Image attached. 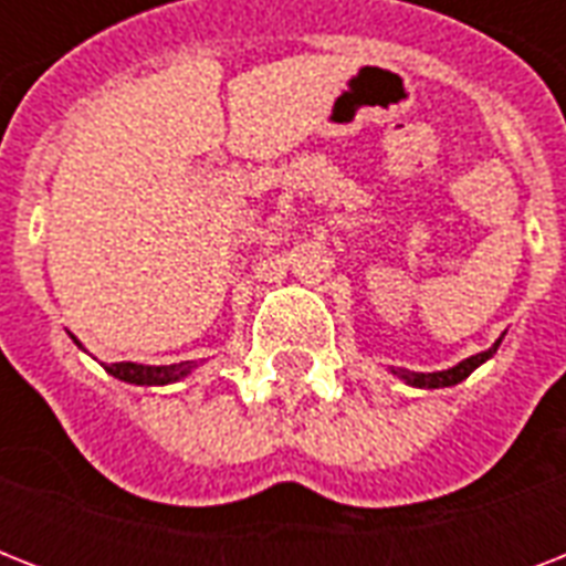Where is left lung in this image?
I'll use <instances>...</instances> for the list:
<instances>
[{
	"mask_svg": "<svg viewBox=\"0 0 566 566\" xmlns=\"http://www.w3.org/2000/svg\"><path fill=\"white\" fill-rule=\"evenodd\" d=\"M500 344H502V337L491 346V349H484V353H479V355H470V358H464V361L455 364V367H449V370L413 373V370H402V367H390V373H394L396 378H402L405 385L420 387V390H434V387H452V385H458V381H464V378L470 376L473 370H479L484 361H491L493 355H496V349H500Z\"/></svg>",
	"mask_w": 566,
	"mask_h": 566,
	"instance_id": "1",
	"label": "left lung"
}]
</instances>
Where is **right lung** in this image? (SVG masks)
Here are the masks:
<instances>
[{
	"instance_id": "right-lung-1",
	"label": "right lung",
	"mask_w": 566,
	"mask_h": 566,
	"mask_svg": "<svg viewBox=\"0 0 566 566\" xmlns=\"http://www.w3.org/2000/svg\"><path fill=\"white\" fill-rule=\"evenodd\" d=\"M73 337V335H70ZM73 344L78 349H84L78 340L73 337ZM105 373H111L119 381H126V385H140V387H161V385H176L181 378H188L196 367H202V361H179V364H161V367H155V364H135V361H119V364H102Z\"/></svg>"
}]
</instances>
